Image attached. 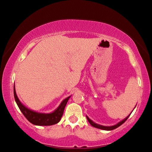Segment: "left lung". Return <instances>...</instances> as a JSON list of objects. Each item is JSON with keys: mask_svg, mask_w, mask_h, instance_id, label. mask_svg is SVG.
Wrapping results in <instances>:
<instances>
[{"mask_svg": "<svg viewBox=\"0 0 152 152\" xmlns=\"http://www.w3.org/2000/svg\"><path fill=\"white\" fill-rule=\"evenodd\" d=\"M133 110H134V109H133ZM131 114H129V115H128L127 116H126V117L125 119H123V121H121L119 122V123H118L117 124H116V125H113V126H110L100 125H99V124H97V123H94V122H93L92 121H91V119L89 118L88 116H86V117H87V119H88V121L89 123H90V125H91V126H93L94 127L98 128V129H102V130L111 131V130H113V129H116L117 127H118V126H121V125H122V124H123L124 123H125V122L126 120H127V118L129 117V116L131 115Z\"/></svg>", "mask_w": 152, "mask_h": 152, "instance_id": "8db88e82", "label": "left lung"}]
</instances>
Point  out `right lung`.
<instances>
[{"label":"right lung","instance_id":"right-lung-1","mask_svg":"<svg viewBox=\"0 0 152 152\" xmlns=\"http://www.w3.org/2000/svg\"><path fill=\"white\" fill-rule=\"evenodd\" d=\"M13 91L14 98L15 99L16 103L19 108L20 109V110L25 116V117L33 125L38 126H50L58 123L61 121L62 116H63L64 108H65L67 102H68L69 99L71 98V96H69L66 98L63 99L62 102L60 104L58 108L55 110L53 111V113H40L27 108L26 106H25L20 102L18 97L17 96L15 84Z\"/></svg>","mask_w":152,"mask_h":152}]
</instances>
